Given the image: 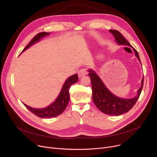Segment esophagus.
<instances>
[{
  "mask_svg": "<svg viewBox=\"0 0 157 157\" xmlns=\"http://www.w3.org/2000/svg\"><path fill=\"white\" fill-rule=\"evenodd\" d=\"M87 69L86 68H82L80 69L79 71H78V77L80 78V77H82L83 76H84L87 74Z\"/></svg>",
  "mask_w": 157,
  "mask_h": 157,
  "instance_id": "34e87169",
  "label": "esophagus"
}]
</instances>
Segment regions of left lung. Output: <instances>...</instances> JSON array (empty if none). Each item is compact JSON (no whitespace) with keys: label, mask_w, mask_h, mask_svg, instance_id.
Segmentation results:
<instances>
[{"label":"left lung","mask_w":157,"mask_h":157,"mask_svg":"<svg viewBox=\"0 0 157 157\" xmlns=\"http://www.w3.org/2000/svg\"><path fill=\"white\" fill-rule=\"evenodd\" d=\"M117 42L118 44L126 45L132 47L135 52L136 57L141 62L139 54L121 34L116 30H110ZM89 76L90 77V82L93 90V100L97 108L103 113L109 115H121L126 113L134 106L139 99L143 86L144 77L142 79V84L137 90V96L132 99H122L115 96L105 86V84L93 70H89Z\"/></svg>","instance_id":"8db88e82"}]
</instances>
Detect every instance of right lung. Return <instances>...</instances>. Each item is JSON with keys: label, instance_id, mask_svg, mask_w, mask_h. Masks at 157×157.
<instances>
[{"label": "right lung", "instance_id": "right-lung-1", "mask_svg": "<svg viewBox=\"0 0 157 157\" xmlns=\"http://www.w3.org/2000/svg\"><path fill=\"white\" fill-rule=\"evenodd\" d=\"M49 33H50L48 32H40L38 34H36L30 40L29 44L24 48L23 51H25L34 43L39 41L41 38L44 37V36L46 35H48ZM78 77L77 74H75L70 77L64 84V86H63V88L57 99L55 100L54 103H52L50 106L48 107L42 109H35L27 106L25 104H24V105L27 109H29L32 113H33L34 115L39 117L52 118L57 117L61 114L64 111V109H66L70 99L69 89L73 84H75V83H76L78 81Z\"/></svg>", "mask_w": 157, "mask_h": 157}]
</instances>
